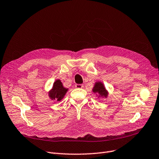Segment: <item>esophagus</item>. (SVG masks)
<instances>
[{
    "label": "esophagus",
    "mask_w": 159,
    "mask_h": 159,
    "mask_svg": "<svg viewBox=\"0 0 159 159\" xmlns=\"http://www.w3.org/2000/svg\"><path fill=\"white\" fill-rule=\"evenodd\" d=\"M75 88H77V89H81V88L84 87V85H81V84H76V85H75Z\"/></svg>",
    "instance_id": "1"
}]
</instances>
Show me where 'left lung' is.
<instances>
[{
	"instance_id": "obj_1",
	"label": "left lung",
	"mask_w": 159,
	"mask_h": 159,
	"mask_svg": "<svg viewBox=\"0 0 159 159\" xmlns=\"http://www.w3.org/2000/svg\"><path fill=\"white\" fill-rule=\"evenodd\" d=\"M93 91L94 93H97L99 95H98V98L99 97H105L107 98V95H108V93L105 89V88L104 87L103 84H102V82H96L94 87L93 89Z\"/></svg>"
}]
</instances>
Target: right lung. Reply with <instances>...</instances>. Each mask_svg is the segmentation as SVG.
Segmentation results:
<instances>
[{"label": "right lung", "instance_id": "1", "mask_svg": "<svg viewBox=\"0 0 159 159\" xmlns=\"http://www.w3.org/2000/svg\"><path fill=\"white\" fill-rule=\"evenodd\" d=\"M67 90L68 89L63 86L61 81L59 80H57L54 83L53 87L48 93L49 97L51 100H55L58 102L61 101L64 98Z\"/></svg>", "mask_w": 159, "mask_h": 159}]
</instances>
